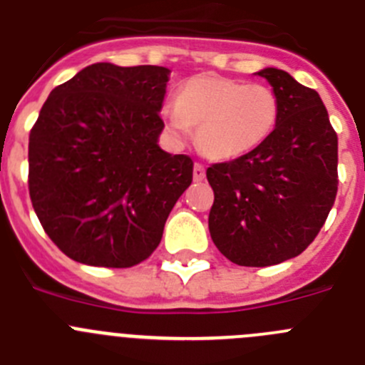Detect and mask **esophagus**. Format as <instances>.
Masks as SVG:
<instances>
[{"mask_svg":"<svg viewBox=\"0 0 365 365\" xmlns=\"http://www.w3.org/2000/svg\"><path fill=\"white\" fill-rule=\"evenodd\" d=\"M192 178H195V182H202L205 178V167L202 163H195V167H192Z\"/></svg>","mask_w":365,"mask_h":365,"instance_id":"1","label":"esophagus"}]
</instances>
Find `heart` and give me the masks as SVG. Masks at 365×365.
Wrapping results in <instances>:
<instances>
[{"instance_id": "1", "label": "heart", "mask_w": 365, "mask_h": 365, "mask_svg": "<svg viewBox=\"0 0 365 365\" xmlns=\"http://www.w3.org/2000/svg\"><path fill=\"white\" fill-rule=\"evenodd\" d=\"M165 130L182 142L196 127V143L216 162L242 158L272 134L280 116V100L267 85L198 74L182 85L176 98L162 107Z\"/></svg>"}]
</instances>
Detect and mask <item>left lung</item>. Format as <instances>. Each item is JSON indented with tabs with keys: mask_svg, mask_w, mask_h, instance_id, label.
<instances>
[{
	"mask_svg": "<svg viewBox=\"0 0 365 365\" xmlns=\"http://www.w3.org/2000/svg\"><path fill=\"white\" fill-rule=\"evenodd\" d=\"M280 116L258 149L207 169L215 190L209 232L225 258L267 267L294 258L317 238L338 189V138L317 91L267 67Z\"/></svg>",
	"mask_w": 365,
	"mask_h": 365,
	"instance_id": "1",
	"label": "left lung"
}]
</instances>
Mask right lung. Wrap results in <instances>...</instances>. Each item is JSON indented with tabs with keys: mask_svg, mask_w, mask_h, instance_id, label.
I'll use <instances>...</instances> for the list:
<instances>
[{
	"mask_svg": "<svg viewBox=\"0 0 365 365\" xmlns=\"http://www.w3.org/2000/svg\"><path fill=\"white\" fill-rule=\"evenodd\" d=\"M170 71L94 63L56 87L29 138V190L68 258L133 267L158 247L192 182V160L160 147Z\"/></svg>",
	"mask_w": 365,
	"mask_h": 365,
	"instance_id": "obj_1",
	"label": "right lung"
}]
</instances>
